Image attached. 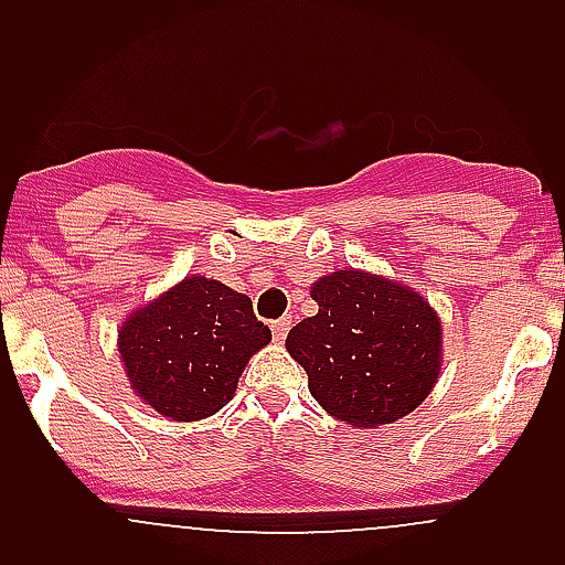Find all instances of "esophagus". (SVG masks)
Listing matches in <instances>:
<instances>
[{
    "label": "esophagus",
    "instance_id": "esophagus-1",
    "mask_svg": "<svg viewBox=\"0 0 565 565\" xmlns=\"http://www.w3.org/2000/svg\"><path fill=\"white\" fill-rule=\"evenodd\" d=\"M289 324H292V319H289V317L273 319V322H270L273 339H276V341H284V339H287V333H289Z\"/></svg>",
    "mask_w": 565,
    "mask_h": 565
}]
</instances>
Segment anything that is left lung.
Returning <instances> with one entry per match:
<instances>
[{
	"mask_svg": "<svg viewBox=\"0 0 565 565\" xmlns=\"http://www.w3.org/2000/svg\"><path fill=\"white\" fill-rule=\"evenodd\" d=\"M319 303L287 335L311 396L352 426L402 418L440 374V322L420 295L385 278L339 270L311 287Z\"/></svg>",
	"mask_w": 565,
	"mask_h": 565,
	"instance_id": "left-lung-1",
	"label": "left lung"
}]
</instances>
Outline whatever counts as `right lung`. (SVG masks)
Returning <instances> with one entry per match:
<instances>
[{
    "label": "right lung",
    "mask_w": 565,
    "mask_h": 565,
    "mask_svg": "<svg viewBox=\"0 0 565 565\" xmlns=\"http://www.w3.org/2000/svg\"><path fill=\"white\" fill-rule=\"evenodd\" d=\"M270 341L246 295L185 278L119 330V355L134 391L161 415L196 420L218 413L248 358Z\"/></svg>",
    "instance_id": "obj_1"
}]
</instances>
